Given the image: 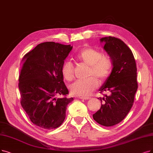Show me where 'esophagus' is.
I'll list each match as a JSON object with an SVG mask.
<instances>
[{
  "label": "esophagus",
  "instance_id": "obj_1",
  "mask_svg": "<svg viewBox=\"0 0 153 153\" xmlns=\"http://www.w3.org/2000/svg\"><path fill=\"white\" fill-rule=\"evenodd\" d=\"M80 99H83V100H89L90 98V97H80Z\"/></svg>",
  "mask_w": 153,
  "mask_h": 153
}]
</instances>
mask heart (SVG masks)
Wrapping results in <instances>:
<instances>
[{
  "instance_id": "b5f03b06",
  "label": "heart",
  "mask_w": 153,
  "mask_h": 153,
  "mask_svg": "<svg viewBox=\"0 0 153 153\" xmlns=\"http://www.w3.org/2000/svg\"><path fill=\"white\" fill-rule=\"evenodd\" d=\"M76 62L89 66L88 76L94 75L101 81H105L112 73V62L107 54L93 48H86L82 50L75 56ZM65 80L71 81L74 78V66L70 61L65 62L61 68ZM99 80L95 76H90L86 80H78L70 86L71 93L74 95H90L98 87Z\"/></svg>"
}]
</instances>
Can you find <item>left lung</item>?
<instances>
[{"instance_id": "1", "label": "left lung", "mask_w": 153, "mask_h": 153, "mask_svg": "<svg viewBox=\"0 0 153 153\" xmlns=\"http://www.w3.org/2000/svg\"><path fill=\"white\" fill-rule=\"evenodd\" d=\"M100 41L104 42L103 49L112 59L113 68L99 90L109 95L98 98L102 105L93 118L102 126L111 127L120 123L132 107L138 87L137 67L131 49L121 39L108 36Z\"/></svg>"}]
</instances>
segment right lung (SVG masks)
<instances>
[{
  "instance_id": "right-lung-1",
  "label": "right lung",
  "mask_w": 153,
  "mask_h": 153,
  "mask_svg": "<svg viewBox=\"0 0 153 153\" xmlns=\"http://www.w3.org/2000/svg\"><path fill=\"white\" fill-rule=\"evenodd\" d=\"M71 45L42 42L23 58L19 77L21 104L32 123L45 129L62 124L66 107L73 98L63 82L61 68ZM57 95L61 96L56 99Z\"/></svg>"
}]
</instances>
